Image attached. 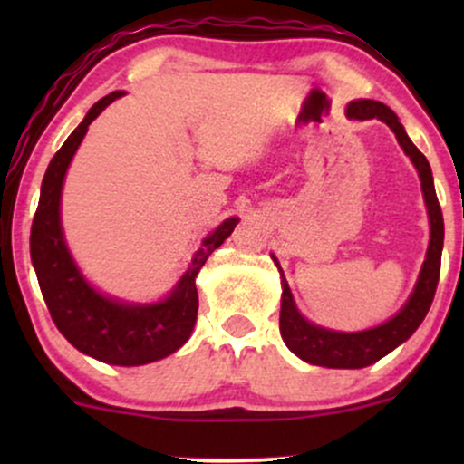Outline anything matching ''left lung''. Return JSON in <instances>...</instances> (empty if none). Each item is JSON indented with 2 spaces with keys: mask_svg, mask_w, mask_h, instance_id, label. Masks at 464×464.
Returning <instances> with one entry per match:
<instances>
[{
  "mask_svg": "<svg viewBox=\"0 0 464 464\" xmlns=\"http://www.w3.org/2000/svg\"><path fill=\"white\" fill-rule=\"evenodd\" d=\"M347 115L355 117V120H380L395 132L399 146L403 148V152L408 154L410 161L419 172L420 189H423V200L430 218V244L412 295L403 303L401 310L392 318H388L386 323L371 329H362V332H335V329L321 327V324L307 321L296 307L284 270L279 268V262H276L275 255H270L275 259L276 268H279L281 287H284L279 316L281 338H284L287 349L299 355L301 360H305L307 364L327 366V369H364V366L375 364L377 360L384 358L417 332L430 305H432L436 285H439L440 253H443L445 239L443 214H440L439 198H436L434 191L432 168H430L428 159L420 154L419 148L410 141L408 132L399 121L395 111L388 109L386 104L375 102V100H353L347 106Z\"/></svg>",
  "mask_w": 464,
  "mask_h": 464,
  "instance_id": "8db88e82",
  "label": "left lung"
}]
</instances>
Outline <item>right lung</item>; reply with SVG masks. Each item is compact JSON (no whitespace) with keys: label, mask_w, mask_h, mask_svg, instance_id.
Listing matches in <instances>:
<instances>
[{"label":"right lung","mask_w":464,"mask_h":464,"mask_svg":"<svg viewBox=\"0 0 464 464\" xmlns=\"http://www.w3.org/2000/svg\"><path fill=\"white\" fill-rule=\"evenodd\" d=\"M121 95L126 93L113 92L95 102L47 165L39 207L32 220L30 257L52 321L80 353L104 364L141 366L168 358L189 340L198 314L196 276L209 255L231 236L239 218H227L216 231L202 239L188 270L161 301H121L102 295L89 284L69 253L63 233V183L89 124Z\"/></svg>","instance_id":"1"}]
</instances>
